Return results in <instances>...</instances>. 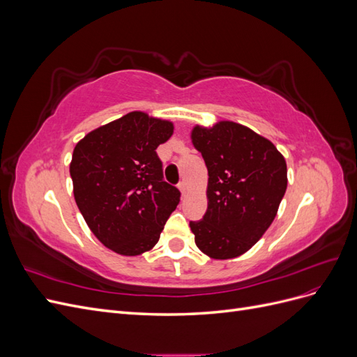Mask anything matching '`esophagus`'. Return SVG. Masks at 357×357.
Listing matches in <instances>:
<instances>
[{"label":"esophagus","mask_w":357,"mask_h":357,"mask_svg":"<svg viewBox=\"0 0 357 357\" xmlns=\"http://www.w3.org/2000/svg\"><path fill=\"white\" fill-rule=\"evenodd\" d=\"M178 189H180V192H181V195H186L188 186H186L185 181H180V183H178Z\"/></svg>","instance_id":"34e87169"}]
</instances>
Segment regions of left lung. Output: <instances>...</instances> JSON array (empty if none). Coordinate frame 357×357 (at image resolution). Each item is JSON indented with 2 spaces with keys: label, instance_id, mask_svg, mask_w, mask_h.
<instances>
[{
  "label": "left lung",
  "instance_id": "obj_1",
  "mask_svg": "<svg viewBox=\"0 0 357 357\" xmlns=\"http://www.w3.org/2000/svg\"><path fill=\"white\" fill-rule=\"evenodd\" d=\"M192 143L208 169V207L190 222L199 250L211 259L244 255L275 219L287 188V167L277 147L244 125H197Z\"/></svg>",
  "mask_w": 357,
  "mask_h": 357
}]
</instances>
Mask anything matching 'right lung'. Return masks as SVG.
I'll return each mask as SVG.
<instances>
[{"label":"right lung","mask_w":357,"mask_h":357,"mask_svg":"<svg viewBox=\"0 0 357 357\" xmlns=\"http://www.w3.org/2000/svg\"><path fill=\"white\" fill-rule=\"evenodd\" d=\"M172 132V122L131 112L74 147L75 204L93 235L114 253L137 256L153 248L180 202V190L164 181L156 153Z\"/></svg>","instance_id":"add662e5"}]
</instances>
